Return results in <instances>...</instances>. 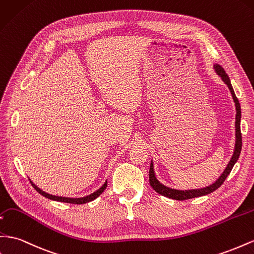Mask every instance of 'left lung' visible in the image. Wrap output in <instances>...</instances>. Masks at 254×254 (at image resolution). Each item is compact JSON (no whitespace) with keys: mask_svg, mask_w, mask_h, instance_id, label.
Listing matches in <instances>:
<instances>
[{"mask_svg":"<svg viewBox=\"0 0 254 254\" xmlns=\"http://www.w3.org/2000/svg\"><path fill=\"white\" fill-rule=\"evenodd\" d=\"M214 67H215L217 73L223 80L224 83L229 86L231 94H232V97H233V99H234V102H235V107H236V119H235L236 120V122H235L236 141H235L234 154H233L230 162L228 163V166H227V168H225V170L223 171V173L221 174V176L219 177L214 184H211L210 186H207L205 188L192 189V190H176V189H172V188H169L167 186H164V185H162L156 178V175H155V172H154L153 161H152V162H150V168H149V184H150V186H152V188L156 191V192H158L161 195H164V196L170 197V198H174V200H178V201H184V200H188V198L197 197V196H202V195H206L208 193H211L212 191L217 190L223 184V182L225 181V178H227L228 175L231 173L233 167H234V164L238 160L239 155H241L242 145H243V139H242V132H241V118H242L241 105H239V101H238L236 95L234 93V90H233V86L231 84V81H230V78L227 74V72L224 71V69L220 65L216 64Z\"/></svg>","mask_w":254,"mask_h":254,"instance_id":"1","label":"left lung"}]
</instances>
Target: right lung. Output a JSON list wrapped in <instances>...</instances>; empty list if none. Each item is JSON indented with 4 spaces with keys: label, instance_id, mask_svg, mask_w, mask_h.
Returning <instances> with one entry per match:
<instances>
[{
    "label": "right lung",
    "instance_id": "right-lung-1",
    "mask_svg": "<svg viewBox=\"0 0 254 254\" xmlns=\"http://www.w3.org/2000/svg\"><path fill=\"white\" fill-rule=\"evenodd\" d=\"M32 186L35 188V190L37 191L38 193H40L42 195H44L45 197L47 198H50V200H53V201H59V202H64V203H70V204H85V203H88L91 202L93 200H95L96 197H98L102 192H104L105 189L107 188V182L102 185V186L98 189L96 190L94 193H91L90 195H86V196H83V197H64V196H57V195H52V194H49V193H46L45 191H43L42 189H39L36 185H34L32 183V181H30Z\"/></svg>",
    "mask_w": 254,
    "mask_h": 254
}]
</instances>
